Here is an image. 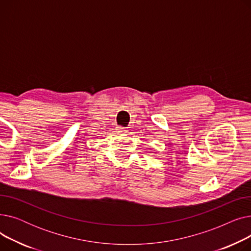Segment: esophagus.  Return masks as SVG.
<instances>
[{"instance_id":"34e87169","label":"esophagus","mask_w":251,"mask_h":251,"mask_svg":"<svg viewBox=\"0 0 251 251\" xmlns=\"http://www.w3.org/2000/svg\"><path fill=\"white\" fill-rule=\"evenodd\" d=\"M119 133H125V132H127V130H126V128H123V127H117V129H116Z\"/></svg>"}]
</instances>
